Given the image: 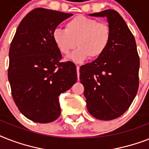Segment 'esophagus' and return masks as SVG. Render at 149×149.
<instances>
[{"label": "esophagus", "instance_id": "1", "mask_svg": "<svg viewBox=\"0 0 149 149\" xmlns=\"http://www.w3.org/2000/svg\"><path fill=\"white\" fill-rule=\"evenodd\" d=\"M77 77H78V79H79V65H77Z\"/></svg>", "mask_w": 149, "mask_h": 149}]
</instances>
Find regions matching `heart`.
Wrapping results in <instances>:
<instances>
[{
    "label": "heart",
    "mask_w": 149,
    "mask_h": 149,
    "mask_svg": "<svg viewBox=\"0 0 149 149\" xmlns=\"http://www.w3.org/2000/svg\"><path fill=\"white\" fill-rule=\"evenodd\" d=\"M111 29L105 22L85 16H77L65 24V30L57 29L52 39L61 53L67 55L77 45L69 58L81 63L90 57L97 58L104 53L111 40Z\"/></svg>",
    "instance_id": "heart-1"
}]
</instances>
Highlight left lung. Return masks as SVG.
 <instances>
[{"label": "left lung", "instance_id": "1", "mask_svg": "<svg viewBox=\"0 0 149 149\" xmlns=\"http://www.w3.org/2000/svg\"><path fill=\"white\" fill-rule=\"evenodd\" d=\"M90 16L107 17L111 40L101 56L80 66L79 79L89 113L99 120H113L129 108L138 92L140 62L136 42L116 10L108 9Z\"/></svg>", "mask_w": 149, "mask_h": 149}]
</instances>
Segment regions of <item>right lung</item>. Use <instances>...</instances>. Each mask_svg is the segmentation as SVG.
Returning a JSON list of instances; mask_svg holds the SVG:
<instances>
[{"mask_svg": "<svg viewBox=\"0 0 149 149\" xmlns=\"http://www.w3.org/2000/svg\"><path fill=\"white\" fill-rule=\"evenodd\" d=\"M72 14L36 8L22 19L9 50L8 80L15 104L28 119L49 123L61 113L58 96L77 80L72 62L62 54L52 32Z\"/></svg>", "mask_w": 149, "mask_h": 149, "instance_id": "add662e5", "label": "right lung"}]
</instances>
